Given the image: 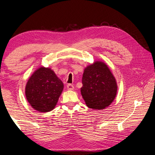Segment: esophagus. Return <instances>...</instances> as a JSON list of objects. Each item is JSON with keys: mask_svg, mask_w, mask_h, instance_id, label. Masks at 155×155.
I'll return each mask as SVG.
<instances>
[{"mask_svg": "<svg viewBox=\"0 0 155 155\" xmlns=\"http://www.w3.org/2000/svg\"><path fill=\"white\" fill-rule=\"evenodd\" d=\"M74 87L73 85H72V84H68V85H67V89L68 90H70V91H72L74 90Z\"/></svg>", "mask_w": 155, "mask_h": 155, "instance_id": "1", "label": "esophagus"}]
</instances>
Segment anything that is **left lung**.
<instances>
[{
  "mask_svg": "<svg viewBox=\"0 0 155 155\" xmlns=\"http://www.w3.org/2000/svg\"><path fill=\"white\" fill-rule=\"evenodd\" d=\"M81 94L87 106L94 110L109 107L115 99L118 85L107 65L97 61L88 65L82 78Z\"/></svg>",
  "mask_w": 155,
  "mask_h": 155,
  "instance_id": "left-lung-1",
  "label": "left lung"
}]
</instances>
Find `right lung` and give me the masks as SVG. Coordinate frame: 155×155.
<instances>
[{"label":"right lung","mask_w":155,"mask_h":155,"mask_svg":"<svg viewBox=\"0 0 155 155\" xmlns=\"http://www.w3.org/2000/svg\"><path fill=\"white\" fill-rule=\"evenodd\" d=\"M64 88L62 81L49 67H41L32 74L26 85L27 101L34 109L47 112L57 105Z\"/></svg>","instance_id":"right-lung-1"}]
</instances>
